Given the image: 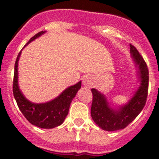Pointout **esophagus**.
Segmentation results:
<instances>
[{
	"instance_id": "34e87169",
	"label": "esophagus",
	"mask_w": 159,
	"mask_h": 159,
	"mask_svg": "<svg viewBox=\"0 0 159 159\" xmlns=\"http://www.w3.org/2000/svg\"><path fill=\"white\" fill-rule=\"evenodd\" d=\"M83 85L85 87H87V88H90L93 86V81H92V78L89 76H87V77H84L83 79Z\"/></svg>"
}]
</instances>
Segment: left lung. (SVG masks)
<instances>
[{
    "mask_svg": "<svg viewBox=\"0 0 159 159\" xmlns=\"http://www.w3.org/2000/svg\"><path fill=\"white\" fill-rule=\"evenodd\" d=\"M129 46L132 57L139 66L141 84L128 104L115 111L109 106L104 95L94 88L92 89L91 116L95 123L104 130L116 131L125 128L140 113L147 101L149 79L148 66L137 48L132 44Z\"/></svg>",
    "mask_w": 159,
    "mask_h": 159,
    "instance_id": "1",
    "label": "left lung"
}]
</instances>
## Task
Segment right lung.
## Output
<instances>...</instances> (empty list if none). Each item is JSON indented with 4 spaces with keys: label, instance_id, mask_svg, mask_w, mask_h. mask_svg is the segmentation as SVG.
<instances>
[{
    "label": "right lung",
    "instance_id": "obj_1",
    "mask_svg": "<svg viewBox=\"0 0 159 159\" xmlns=\"http://www.w3.org/2000/svg\"><path fill=\"white\" fill-rule=\"evenodd\" d=\"M43 31H40L29 40L31 41L38 38L43 34ZM26 44V45H27ZM25 45V46H26ZM21 51L19 53L16 63H15V72L13 79V94L14 97L18 105L20 111L22 112L27 120L34 125L42 129H52L62 125L66 116L68 114L70 104L72 99L77 94V91L81 88V82L77 84L68 87L60 95L51 102L43 104H34L29 102L19 89L18 86V61L20 56Z\"/></svg>",
    "mask_w": 159,
    "mask_h": 159
}]
</instances>
